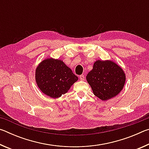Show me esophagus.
I'll return each mask as SVG.
<instances>
[{"instance_id":"1","label":"esophagus","mask_w":149,"mask_h":149,"mask_svg":"<svg viewBox=\"0 0 149 149\" xmlns=\"http://www.w3.org/2000/svg\"><path fill=\"white\" fill-rule=\"evenodd\" d=\"M79 79L81 81H84L85 79V76L84 75H81L79 76Z\"/></svg>"}]
</instances>
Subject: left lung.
<instances>
[{
    "mask_svg": "<svg viewBox=\"0 0 149 149\" xmlns=\"http://www.w3.org/2000/svg\"><path fill=\"white\" fill-rule=\"evenodd\" d=\"M123 70L112 60H97L86 76L93 94L102 100L116 97L124 87Z\"/></svg>",
    "mask_w": 149,
    "mask_h": 149,
    "instance_id": "1",
    "label": "left lung"
}]
</instances>
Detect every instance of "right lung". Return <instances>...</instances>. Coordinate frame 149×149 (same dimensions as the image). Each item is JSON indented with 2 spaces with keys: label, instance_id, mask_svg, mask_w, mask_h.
<instances>
[{
  "label": "right lung",
  "instance_id": "1",
  "mask_svg": "<svg viewBox=\"0 0 149 149\" xmlns=\"http://www.w3.org/2000/svg\"><path fill=\"white\" fill-rule=\"evenodd\" d=\"M78 77L61 60L48 58L35 70V81L40 90L49 97L57 99L68 91Z\"/></svg>",
  "mask_w": 149,
  "mask_h": 149
}]
</instances>
